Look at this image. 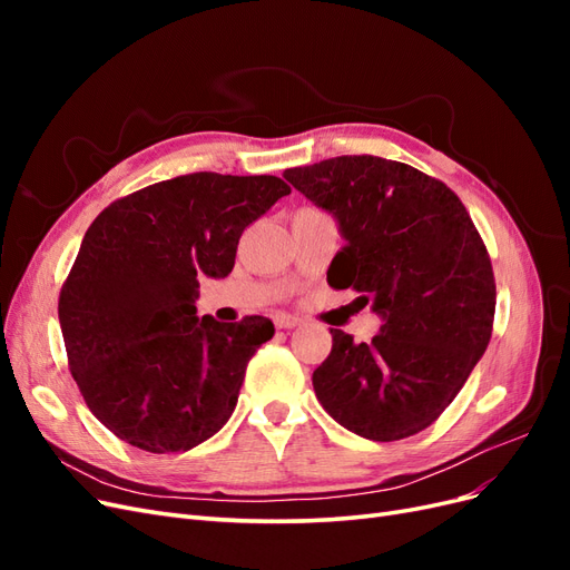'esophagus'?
Wrapping results in <instances>:
<instances>
[{
  "mask_svg": "<svg viewBox=\"0 0 570 570\" xmlns=\"http://www.w3.org/2000/svg\"><path fill=\"white\" fill-rule=\"evenodd\" d=\"M302 321L297 316H287V314H278L275 316V327H281V331H292V327H297Z\"/></svg>",
  "mask_w": 570,
  "mask_h": 570,
  "instance_id": "1",
  "label": "esophagus"
}]
</instances>
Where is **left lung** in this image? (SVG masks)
I'll list each match as a JSON object with an SVG mask.
<instances>
[{"label": "left lung", "instance_id": "obj_1", "mask_svg": "<svg viewBox=\"0 0 570 570\" xmlns=\"http://www.w3.org/2000/svg\"><path fill=\"white\" fill-rule=\"evenodd\" d=\"M283 178L333 214L344 239L327 268L383 325L368 344L333 333L314 371L323 409L373 442L416 435L452 404L485 354L494 275L461 199L409 164L335 157Z\"/></svg>", "mask_w": 570, "mask_h": 570}]
</instances>
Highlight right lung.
<instances>
[{"mask_svg": "<svg viewBox=\"0 0 570 570\" xmlns=\"http://www.w3.org/2000/svg\"><path fill=\"white\" fill-rule=\"evenodd\" d=\"M289 187L275 176L189 174L109 204L82 237L59 297L68 368L116 438L187 452L235 411L264 316H197L199 278H226L239 235Z\"/></svg>", "mask_w": 570, "mask_h": 570, "instance_id": "right-lung-1", "label": "right lung"}]
</instances>
